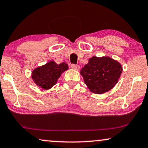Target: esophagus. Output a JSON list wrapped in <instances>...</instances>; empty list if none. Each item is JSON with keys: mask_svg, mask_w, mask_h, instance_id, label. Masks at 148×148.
<instances>
[{"mask_svg": "<svg viewBox=\"0 0 148 148\" xmlns=\"http://www.w3.org/2000/svg\"><path fill=\"white\" fill-rule=\"evenodd\" d=\"M71 68L75 70H78L80 69V66L78 65H75V64H72L71 65Z\"/></svg>", "mask_w": 148, "mask_h": 148, "instance_id": "1", "label": "esophagus"}]
</instances>
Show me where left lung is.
Wrapping results in <instances>:
<instances>
[{
	"label": "left lung",
	"instance_id": "left-lung-1",
	"mask_svg": "<svg viewBox=\"0 0 148 148\" xmlns=\"http://www.w3.org/2000/svg\"><path fill=\"white\" fill-rule=\"evenodd\" d=\"M122 72L123 67L117 61L109 57L93 56L80 73L90 91L103 94L116 84Z\"/></svg>",
	"mask_w": 148,
	"mask_h": 148
}]
</instances>
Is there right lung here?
Listing matches in <instances>:
<instances>
[{
    "label": "right lung",
    "mask_w": 148,
    "mask_h": 148,
    "mask_svg": "<svg viewBox=\"0 0 148 148\" xmlns=\"http://www.w3.org/2000/svg\"><path fill=\"white\" fill-rule=\"evenodd\" d=\"M68 69V66L66 63L57 64L53 61H51L35 68L32 72V78L37 86L47 90L57 83L62 73Z\"/></svg>",
    "instance_id": "right-lung-1"
}]
</instances>
